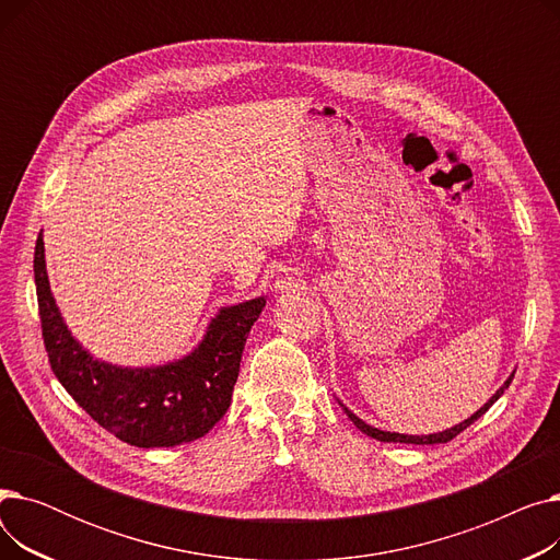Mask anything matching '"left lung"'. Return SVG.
Listing matches in <instances>:
<instances>
[{"label": "left lung", "mask_w": 560, "mask_h": 560, "mask_svg": "<svg viewBox=\"0 0 560 560\" xmlns=\"http://www.w3.org/2000/svg\"><path fill=\"white\" fill-rule=\"evenodd\" d=\"M513 374L515 372H511V376L504 381V386L499 388L479 410L477 413H472L469 416L467 420H463V422H458V424H454V427H450V429H445V431H438V433H429V435H408V433H395V431H381V429H374V427H370L368 422H363L359 416H354L351 413V410L338 399V404L342 406V410L347 413V418L357 424V429H361L363 433H368V435H372V438H376V440H381V443H406V445H438V443H450L452 438H456L460 431H465L469 424H472L475 420H479L486 410L504 395V390L511 386V381H513Z\"/></svg>", "instance_id": "8db88e82"}]
</instances>
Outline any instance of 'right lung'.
I'll use <instances>...</instances> for the list:
<instances>
[{
	"instance_id": "right-lung-1",
	"label": "right lung",
	"mask_w": 560,
	"mask_h": 560,
	"mask_svg": "<svg viewBox=\"0 0 560 560\" xmlns=\"http://www.w3.org/2000/svg\"><path fill=\"white\" fill-rule=\"evenodd\" d=\"M34 275L49 365L100 427L133 447L154 450L192 443L222 420L265 295L220 308L190 354L163 365L122 368L95 359L68 329L49 288L43 231Z\"/></svg>"
}]
</instances>
